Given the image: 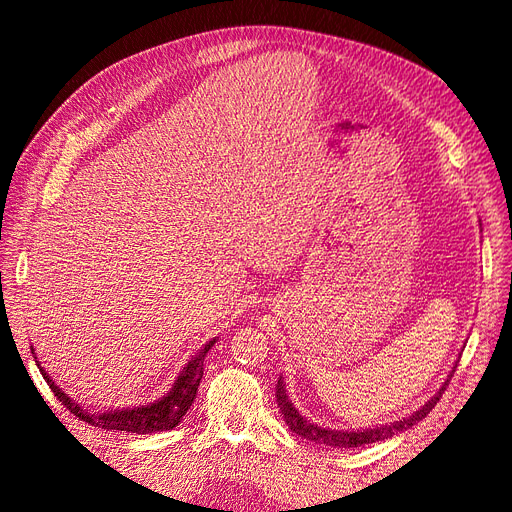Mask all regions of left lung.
Here are the masks:
<instances>
[{
    "mask_svg": "<svg viewBox=\"0 0 512 512\" xmlns=\"http://www.w3.org/2000/svg\"><path fill=\"white\" fill-rule=\"evenodd\" d=\"M457 365H453L451 374L446 376V380L442 382L440 389L436 391V395L429 397L425 404L418 408L416 412L399 418V421L393 423H384V425H374V427H365V429H331V427H322L314 421H309L307 416H303L294 404L290 401L288 389H286V382L280 376L277 380V389H275V397H277V408L284 414V421L290 427L292 433H297L301 438H307L309 442H316V444H324V446H331V448H354V446H365V444H374L380 440H389L401 431H408L410 427H414L418 421H423V418L431 412V408L438 404L442 393L446 391L448 380L453 378V371Z\"/></svg>",
    "mask_w": 512,
    "mask_h": 512,
    "instance_id": "1",
    "label": "left lung"
}]
</instances>
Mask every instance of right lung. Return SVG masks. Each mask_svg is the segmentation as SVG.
I'll return each instance as SVG.
<instances>
[{
	"mask_svg": "<svg viewBox=\"0 0 512 512\" xmlns=\"http://www.w3.org/2000/svg\"><path fill=\"white\" fill-rule=\"evenodd\" d=\"M215 342H218V337L209 339V342L200 348L188 363H185V367L179 371L177 380L173 382V386H170V391L164 393L160 399L151 401V404H145V406L108 408L104 412L85 410L79 401L68 397L64 391L59 389L55 380L46 374L40 361H36V365L42 371L46 384L51 386V391L57 395L61 404H64L72 414L79 416L81 421L94 425L98 429H106V431H126V433H136V436H143V433L173 429L183 421V416L188 414L190 406L194 404L200 380H203L205 356L213 348ZM32 354L36 359L34 346H32Z\"/></svg>",
	"mask_w": 512,
	"mask_h": 512,
	"instance_id": "1",
	"label": "right lung"
}]
</instances>
